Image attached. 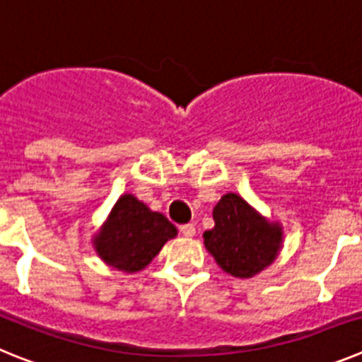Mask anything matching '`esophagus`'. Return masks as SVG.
I'll return each mask as SVG.
<instances>
[{"label": "esophagus", "instance_id": "1", "mask_svg": "<svg viewBox=\"0 0 362 362\" xmlns=\"http://www.w3.org/2000/svg\"><path fill=\"white\" fill-rule=\"evenodd\" d=\"M179 232L183 233L185 238H194L196 235V226L192 225V223H187V225L179 226Z\"/></svg>", "mask_w": 362, "mask_h": 362}]
</instances>
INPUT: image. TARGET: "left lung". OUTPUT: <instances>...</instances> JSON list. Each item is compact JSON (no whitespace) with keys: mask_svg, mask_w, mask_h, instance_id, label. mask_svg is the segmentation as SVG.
<instances>
[{"mask_svg":"<svg viewBox=\"0 0 362 362\" xmlns=\"http://www.w3.org/2000/svg\"><path fill=\"white\" fill-rule=\"evenodd\" d=\"M216 226L204 232V246L233 277H252L276 259L281 228L270 225L238 194H226L214 209Z\"/></svg>","mask_w":362,"mask_h":362,"instance_id":"obj_1","label":"left lung"}]
</instances>
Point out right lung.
<instances>
[{"instance_id":"right-lung-1","label":"right lung","mask_w":362,"mask_h":362,"mask_svg":"<svg viewBox=\"0 0 362 362\" xmlns=\"http://www.w3.org/2000/svg\"><path fill=\"white\" fill-rule=\"evenodd\" d=\"M175 233V226L163 214L152 212L141 201L127 194L119 197L94 245L107 264L117 270L137 272L145 268Z\"/></svg>"}]
</instances>
